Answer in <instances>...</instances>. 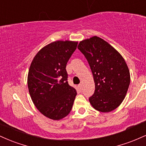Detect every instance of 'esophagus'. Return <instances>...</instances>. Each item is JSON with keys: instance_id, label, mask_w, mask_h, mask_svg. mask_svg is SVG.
Returning <instances> with one entry per match:
<instances>
[{"instance_id": "1", "label": "esophagus", "mask_w": 146, "mask_h": 146, "mask_svg": "<svg viewBox=\"0 0 146 146\" xmlns=\"http://www.w3.org/2000/svg\"><path fill=\"white\" fill-rule=\"evenodd\" d=\"M78 88H79V89H80V90H82V84L78 85Z\"/></svg>"}]
</instances>
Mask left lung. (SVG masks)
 Masks as SVG:
<instances>
[{"instance_id":"8db88e82","label":"left lung","mask_w":146,"mask_h":146,"mask_svg":"<svg viewBox=\"0 0 146 146\" xmlns=\"http://www.w3.org/2000/svg\"><path fill=\"white\" fill-rule=\"evenodd\" d=\"M78 48L86 58L94 79L95 89L89 98L90 104L103 113L115 110L124 100L130 85V71L124 59L98 36L81 41Z\"/></svg>"}]
</instances>
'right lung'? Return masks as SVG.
I'll return each mask as SVG.
<instances>
[{
  "label": "right lung",
  "mask_w": 146,
  "mask_h": 146,
  "mask_svg": "<svg viewBox=\"0 0 146 146\" xmlns=\"http://www.w3.org/2000/svg\"><path fill=\"white\" fill-rule=\"evenodd\" d=\"M77 42L58 40L38 52L30 66L27 84L31 100L40 113L59 120L69 114L77 91L68 83L66 64Z\"/></svg>",
  "instance_id": "1"
}]
</instances>
